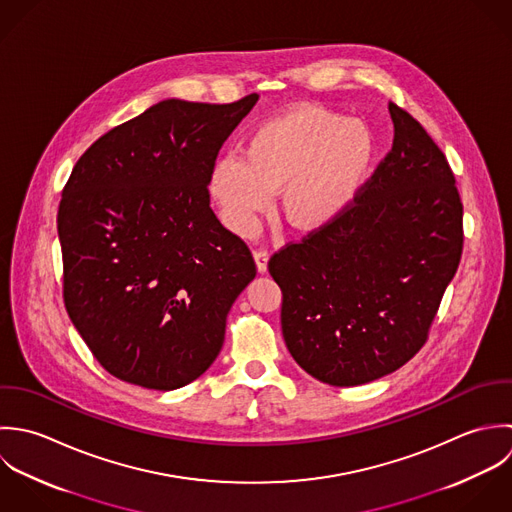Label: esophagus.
<instances>
[{
  "label": "esophagus",
  "mask_w": 512,
  "mask_h": 512,
  "mask_svg": "<svg viewBox=\"0 0 512 512\" xmlns=\"http://www.w3.org/2000/svg\"><path fill=\"white\" fill-rule=\"evenodd\" d=\"M255 257V265H257V271L259 273H265L267 271V263H269V251L267 249H257L253 253Z\"/></svg>",
  "instance_id": "1"
}]
</instances>
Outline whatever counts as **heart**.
Wrapping results in <instances>:
<instances>
[{
    "label": "heart",
    "mask_w": 512,
    "mask_h": 512,
    "mask_svg": "<svg viewBox=\"0 0 512 512\" xmlns=\"http://www.w3.org/2000/svg\"><path fill=\"white\" fill-rule=\"evenodd\" d=\"M376 156L370 128L320 106H301L257 124L241 158L215 160L207 192L223 223L251 235L257 219L281 192V213L299 231L336 221L360 194Z\"/></svg>",
    "instance_id": "heart-1"
}]
</instances>
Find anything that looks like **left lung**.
Here are the masks:
<instances>
[{
    "mask_svg": "<svg viewBox=\"0 0 512 512\" xmlns=\"http://www.w3.org/2000/svg\"><path fill=\"white\" fill-rule=\"evenodd\" d=\"M388 108L392 150L356 200L269 261L291 356L340 388L392 374L419 352L463 251L447 158L409 112Z\"/></svg>",
    "mask_w": 512,
    "mask_h": 512,
    "instance_id": "obj_1",
    "label": "left lung"
}]
</instances>
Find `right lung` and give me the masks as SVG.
I'll return each mask as SVG.
<instances>
[{
	"label": "right lung",
	"mask_w": 512,
	"mask_h": 512,
	"mask_svg": "<svg viewBox=\"0 0 512 512\" xmlns=\"http://www.w3.org/2000/svg\"><path fill=\"white\" fill-rule=\"evenodd\" d=\"M257 101L154 104L71 172L57 213L65 308L122 382L178 390L223 346L227 312L257 269L209 207L207 176Z\"/></svg>",
	"instance_id": "1"
}]
</instances>
